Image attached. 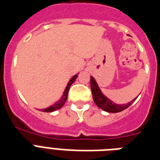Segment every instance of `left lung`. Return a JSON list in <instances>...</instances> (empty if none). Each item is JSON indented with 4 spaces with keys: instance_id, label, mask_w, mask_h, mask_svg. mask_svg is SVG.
Instances as JSON below:
<instances>
[{
    "instance_id": "1",
    "label": "left lung",
    "mask_w": 160,
    "mask_h": 160,
    "mask_svg": "<svg viewBox=\"0 0 160 160\" xmlns=\"http://www.w3.org/2000/svg\"><path fill=\"white\" fill-rule=\"evenodd\" d=\"M91 90H92L93 100H94L96 105L105 112H111V113L122 112L126 108H128L137 98H135V99H133L131 102H129L127 104H116L112 102L111 99L107 98L102 92L98 84L97 83L95 78L92 76H91Z\"/></svg>"
}]
</instances>
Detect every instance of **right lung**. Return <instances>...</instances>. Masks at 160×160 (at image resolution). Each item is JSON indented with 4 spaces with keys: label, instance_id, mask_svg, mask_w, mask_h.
<instances>
[{
    "label": "right lung",
    "instance_id": "1",
    "mask_svg": "<svg viewBox=\"0 0 160 160\" xmlns=\"http://www.w3.org/2000/svg\"><path fill=\"white\" fill-rule=\"evenodd\" d=\"M78 74L74 75L72 78L70 79L69 82H68L67 86H66V88L64 89V92H63V93H62V97H61V98H60L59 100H58V102H56L55 103L52 105V106H50V107H47V108H45V109H41V112H55V111H57V110L60 109V108H61V107H62V106L65 104V102H66V101H67V99H68V91H69L70 87H71V85H72L74 82H75V80H76V78H77V77H78Z\"/></svg>",
    "mask_w": 160,
    "mask_h": 160
}]
</instances>
